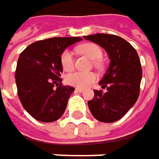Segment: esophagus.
<instances>
[{
  "mask_svg": "<svg viewBox=\"0 0 159 159\" xmlns=\"http://www.w3.org/2000/svg\"><path fill=\"white\" fill-rule=\"evenodd\" d=\"M75 91L77 93H82V92H84V89H82V88H76Z\"/></svg>",
  "mask_w": 159,
  "mask_h": 159,
  "instance_id": "34e87169",
  "label": "esophagus"
}]
</instances>
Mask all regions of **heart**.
Listing matches in <instances>:
<instances>
[{"label":"heart","mask_w":159,"mask_h":159,"mask_svg":"<svg viewBox=\"0 0 159 159\" xmlns=\"http://www.w3.org/2000/svg\"><path fill=\"white\" fill-rule=\"evenodd\" d=\"M80 52L87 55L93 60H95L94 63L96 66H99L98 60L102 57L103 52L101 48L95 43H84L78 47ZM61 66L64 70L70 71L74 66V58L73 53L70 50L66 49L62 52L60 55ZM97 80L96 74L93 72H82V71H74L66 76V82L71 86L78 88H86L93 84Z\"/></svg>","instance_id":"b5f03b06"}]
</instances>
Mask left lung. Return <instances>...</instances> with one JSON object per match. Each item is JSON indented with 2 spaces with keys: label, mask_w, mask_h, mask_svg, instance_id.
<instances>
[{
  "label": "left lung",
  "mask_w": 159,
  "mask_h": 159,
  "mask_svg": "<svg viewBox=\"0 0 159 159\" xmlns=\"http://www.w3.org/2000/svg\"><path fill=\"white\" fill-rule=\"evenodd\" d=\"M83 38L103 47L110 59L108 69L99 82L107 92L93 91V98L88 101L90 111L101 122H115L139 97L143 74L139 55L127 40L116 35L98 33Z\"/></svg>",
  "instance_id": "obj_1"
}]
</instances>
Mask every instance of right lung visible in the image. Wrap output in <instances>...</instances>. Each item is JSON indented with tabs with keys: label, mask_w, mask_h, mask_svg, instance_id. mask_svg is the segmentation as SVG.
<instances>
[{
	"label": "right lung",
	"mask_w": 159,
	"mask_h": 159,
	"mask_svg": "<svg viewBox=\"0 0 159 159\" xmlns=\"http://www.w3.org/2000/svg\"><path fill=\"white\" fill-rule=\"evenodd\" d=\"M80 37L51 38L29 45L19 55L16 69L17 94L25 110L41 122H52L64 114L74 92L62 85L60 55Z\"/></svg>",
	"instance_id": "obj_1"
}]
</instances>
